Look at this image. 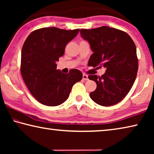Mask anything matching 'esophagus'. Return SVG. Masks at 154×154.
Listing matches in <instances>:
<instances>
[{"mask_svg":"<svg viewBox=\"0 0 154 154\" xmlns=\"http://www.w3.org/2000/svg\"><path fill=\"white\" fill-rule=\"evenodd\" d=\"M83 80H85V81H88V75H85V74H83Z\"/></svg>","mask_w":154,"mask_h":154,"instance_id":"1","label":"esophagus"}]
</instances>
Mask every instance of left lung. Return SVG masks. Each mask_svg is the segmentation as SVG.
Wrapping results in <instances>:
<instances>
[{
	"instance_id": "8db88e82",
	"label": "left lung",
	"mask_w": 154,
	"mask_h": 154,
	"mask_svg": "<svg viewBox=\"0 0 154 154\" xmlns=\"http://www.w3.org/2000/svg\"><path fill=\"white\" fill-rule=\"evenodd\" d=\"M80 33L93 51L88 66L106 69L101 76H88L97 84L90 98L102 106L116 105L128 94L136 79L138 58L134 41L126 32L109 26L81 29Z\"/></svg>"
}]
</instances>
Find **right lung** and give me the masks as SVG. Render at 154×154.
<instances>
[{
  "mask_svg": "<svg viewBox=\"0 0 154 154\" xmlns=\"http://www.w3.org/2000/svg\"><path fill=\"white\" fill-rule=\"evenodd\" d=\"M79 32V29L40 28L31 32L23 45L22 78L32 95L44 105L54 106L65 102L72 85L82 79L77 69L71 70L69 74L56 69V62L64 55L66 44Z\"/></svg>",
  "mask_w": 154,
  "mask_h": 154,
  "instance_id": "1",
  "label": "right lung"
}]
</instances>
